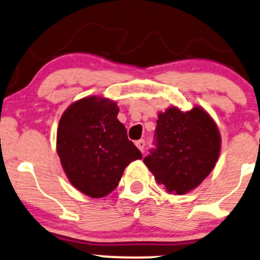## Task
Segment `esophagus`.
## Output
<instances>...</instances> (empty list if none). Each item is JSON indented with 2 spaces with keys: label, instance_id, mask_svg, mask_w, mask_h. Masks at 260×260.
Instances as JSON below:
<instances>
[{
  "label": "esophagus",
  "instance_id": "esophagus-1",
  "mask_svg": "<svg viewBox=\"0 0 260 260\" xmlns=\"http://www.w3.org/2000/svg\"><path fill=\"white\" fill-rule=\"evenodd\" d=\"M136 145L138 147V149L141 150L142 153L144 152V148H145V141H144V139H139V141H137Z\"/></svg>",
  "mask_w": 260,
  "mask_h": 260
}]
</instances>
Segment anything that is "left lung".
I'll use <instances>...</instances> for the list:
<instances>
[{
	"label": "left lung",
	"mask_w": 260,
	"mask_h": 260,
	"mask_svg": "<svg viewBox=\"0 0 260 260\" xmlns=\"http://www.w3.org/2000/svg\"><path fill=\"white\" fill-rule=\"evenodd\" d=\"M154 145L143 159L155 180L178 195L195 189L212 172L219 155L221 137L202 108L181 112L172 107L159 113Z\"/></svg>",
	"instance_id": "obj_1"
}]
</instances>
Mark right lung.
<instances>
[{
    "mask_svg": "<svg viewBox=\"0 0 260 260\" xmlns=\"http://www.w3.org/2000/svg\"><path fill=\"white\" fill-rule=\"evenodd\" d=\"M117 115L116 102L90 96L71 105L59 122L56 149L64 172L71 184L90 198L108 195L125 167L142 159Z\"/></svg>",
    "mask_w": 260,
    "mask_h": 260,
    "instance_id": "add662e5",
    "label": "right lung"
}]
</instances>
